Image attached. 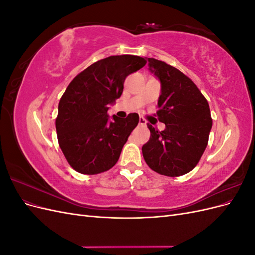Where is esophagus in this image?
Here are the masks:
<instances>
[{
    "label": "esophagus",
    "mask_w": 255,
    "mask_h": 255,
    "mask_svg": "<svg viewBox=\"0 0 255 255\" xmlns=\"http://www.w3.org/2000/svg\"><path fill=\"white\" fill-rule=\"evenodd\" d=\"M138 123H139V126H145L146 125V121H145V119H143V118H139V122H138Z\"/></svg>",
    "instance_id": "1"
}]
</instances>
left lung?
Returning <instances> with one entry per match:
<instances>
[{"mask_svg": "<svg viewBox=\"0 0 255 255\" xmlns=\"http://www.w3.org/2000/svg\"><path fill=\"white\" fill-rule=\"evenodd\" d=\"M149 70L160 81L158 120L166 125L157 130L151 125L142 155L152 170L180 176L194 169L206 148L213 120L210 106L188 76L155 58H148Z\"/></svg>", "mask_w": 255, "mask_h": 255, "instance_id": "1", "label": "left lung"}]
</instances>
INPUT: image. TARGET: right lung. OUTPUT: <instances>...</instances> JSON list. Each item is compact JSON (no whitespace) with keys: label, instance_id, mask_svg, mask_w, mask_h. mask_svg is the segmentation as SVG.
<instances>
[{"label":"right lung","instance_id":"add662e5","mask_svg":"<svg viewBox=\"0 0 255 255\" xmlns=\"http://www.w3.org/2000/svg\"><path fill=\"white\" fill-rule=\"evenodd\" d=\"M145 64L140 56H110L90 65L68 85L55 126L60 149L75 171L98 174L118 161L139 116L134 113L120 119L114 115L110 120L109 105L121 97L127 76Z\"/></svg>","mask_w":255,"mask_h":255}]
</instances>
